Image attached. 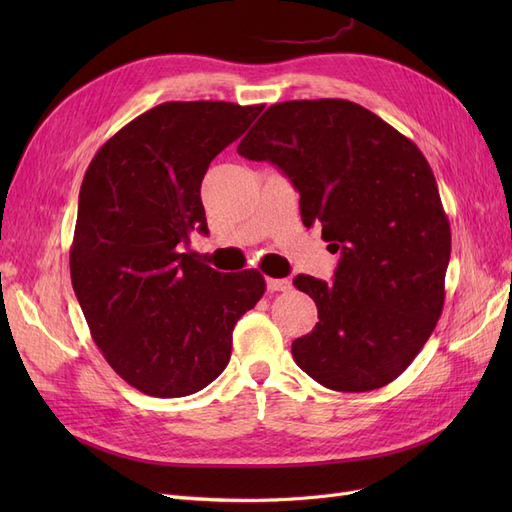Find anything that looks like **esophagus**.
Here are the masks:
<instances>
[{"label": "esophagus", "mask_w": 512, "mask_h": 512, "mask_svg": "<svg viewBox=\"0 0 512 512\" xmlns=\"http://www.w3.org/2000/svg\"><path fill=\"white\" fill-rule=\"evenodd\" d=\"M290 280H275V277H267V290L269 292H284L290 290Z\"/></svg>", "instance_id": "1"}]
</instances>
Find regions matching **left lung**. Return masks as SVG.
<instances>
[{
    "instance_id": "1",
    "label": "left lung",
    "mask_w": 512,
    "mask_h": 512,
    "mask_svg": "<svg viewBox=\"0 0 512 512\" xmlns=\"http://www.w3.org/2000/svg\"><path fill=\"white\" fill-rule=\"evenodd\" d=\"M237 151L282 168L303 224L320 222L342 256L333 284L294 277L320 318L292 342L294 361L333 391L393 382L436 329L451 258V224L421 149L361 104L320 98L269 106Z\"/></svg>"
}]
</instances>
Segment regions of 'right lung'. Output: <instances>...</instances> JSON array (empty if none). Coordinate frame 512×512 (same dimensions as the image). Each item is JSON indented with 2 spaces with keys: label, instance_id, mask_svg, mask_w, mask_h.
Wrapping results in <instances>:
<instances>
[{
  "label": "right lung",
  "instance_id": "right-lung-1",
  "mask_svg": "<svg viewBox=\"0 0 512 512\" xmlns=\"http://www.w3.org/2000/svg\"><path fill=\"white\" fill-rule=\"evenodd\" d=\"M262 104L164 102L98 149L79 194L70 277L106 363L151 397L205 389L230 361L232 329L265 294L256 269L218 273L196 252L207 235L200 183Z\"/></svg>",
  "mask_w": 512,
  "mask_h": 512
}]
</instances>
